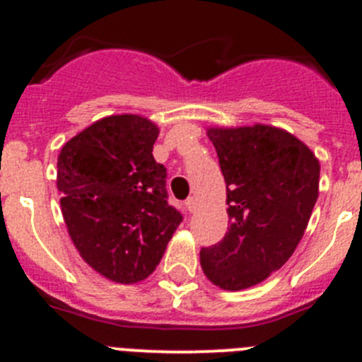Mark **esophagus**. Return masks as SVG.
I'll return each instance as SVG.
<instances>
[{"label": "esophagus", "instance_id": "1", "mask_svg": "<svg viewBox=\"0 0 362 362\" xmlns=\"http://www.w3.org/2000/svg\"><path fill=\"white\" fill-rule=\"evenodd\" d=\"M185 208H187L189 211H196V199L194 198H189V199H185Z\"/></svg>", "mask_w": 362, "mask_h": 362}]
</instances>
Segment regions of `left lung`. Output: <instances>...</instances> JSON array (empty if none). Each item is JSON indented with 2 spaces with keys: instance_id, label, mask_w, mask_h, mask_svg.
Masks as SVG:
<instances>
[{
  "instance_id": "8db88e82",
  "label": "left lung",
  "mask_w": 362,
  "mask_h": 362,
  "mask_svg": "<svg viewBox=\"0 0 362 362\" xmlns=\"http://www.w3.org/2000/svg\"><path fill=\"white\" fill-rule=\"evenodd\" d=\"M228 194V233L199 252L204 275L226 291L268 279L294 254L319 196L320 164L273 126L210 127Z\"/></svg>"
}]
</instances>
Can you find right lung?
<instances>
[{
	"label": "right lung",
	"instance_id": "1",
	"mask_svg": "<svg viewBox=\"0 0 362 362\" xmlns=\"http://www.w3.org/2000/svg\"><path fill=\"white\" fill-rule=\"evenodd\" d=\"M159 129L140 115H110L61 148L57 189L76 250L119 284L159 264L182 214L168 204L166 168L152 156Z\"/></svg>",
	"mask_w": 362,
	"mask_h": 362
}]
</instances>
